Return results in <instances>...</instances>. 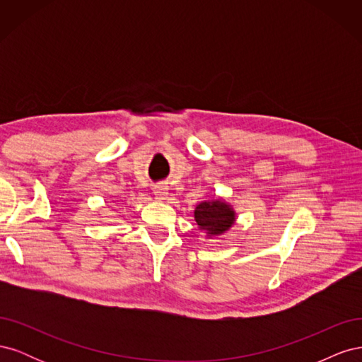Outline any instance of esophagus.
I'll list each match as a JSON object with an SVG mask.
<instances>
[{
    "label": "esophagus",
    "mask_w": 362,
    "mask_h": 362,
    "mask_svg": "<svg viewBox=\"0 0 362 362\" xmlns=\"http://www.w3.org/2000/svg\"><path fill=\"white\" fill-rule=\"evenodd\" d=\"M168 190H169V189H168L166 184H157V185H154V196H156V199H158V201L166 199L168 194H169Z\"/></svg>",
    "instance_id": "34e87169"
}]
</instances>
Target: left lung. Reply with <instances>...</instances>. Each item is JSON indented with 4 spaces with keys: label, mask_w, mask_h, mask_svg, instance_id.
<instances>
[{
    "label": "left lung",
    "mask_w": 362,
    "mask_h": 362,
    "mask_svg": "<svg viewBox=\"0 0 362 362\" xmlns=\"http://www.w3.org/2000/svg\"><path fill=\"white\" fill-rule=\"evenodd\" d=\"M194 221L210 237L221 235L234 225L235 211L231 205L221 199L205 201L196 205Z\"/></svg>",
    "instance_id": "left-lung-1"
}]
</instances>
